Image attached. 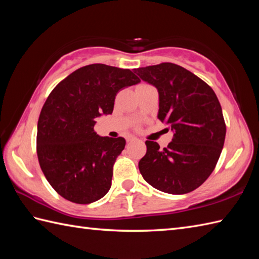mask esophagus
<instances>
[{"label":"esophagus","instance_id":"1","mask_svg":"<svg viewBox=\"0 0 259 259\" xmlns=\"http://www.w3.org/2000/svg\"><path fill=\"white\" fill-rule=\"evenodd\" d=\"M135 140H137V138H136L135 136H129L128 138H126V142H133Z\"/></svg>","mask_w":259,"mask_h":259}]
</instances>
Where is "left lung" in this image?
I'll use <instances>...</instances> for the list:
<instances>
[{
  "label": "left lung",
  "instance_id": "left-lung-1",
  "mask_svg": "<svg viewBox=\"0 0 259 259\" xmlns=\"http://www.w3.org/2000/svg\"><path fill=\"white\" fill-rule=\"evenodd\" d=\"M136 73L157 88L158 119L174 133L163 149L155 141H146V156L139 161L142 177L167 194L195 190L213 171L226 136L216 93L197 75L174 63L138 68Z\"/></svg>",
  "mask_w": 259,
  "mask_h": 259
}]
</instances>
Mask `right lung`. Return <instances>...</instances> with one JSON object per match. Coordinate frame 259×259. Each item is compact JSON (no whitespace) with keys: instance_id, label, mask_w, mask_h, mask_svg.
<instances>
[{"instance_id":"right-lung-1","label":"right lung","mask_w":259,"mask_h":259,"mask_svg":"<svg viewBox=\"0 0 259 259\" xmlns=\"http://www.w3.org/2000/svg\"><path fill=\"white\" fill-rule=\"evenodd\" d=\"M139 82L129 69L96 63L75 70L52 90L38 117L36 152L60 196L85 205L107 195L125 140L100 137L95 125L112 113L119 90Z\"/></svg>"}]
</instances>
